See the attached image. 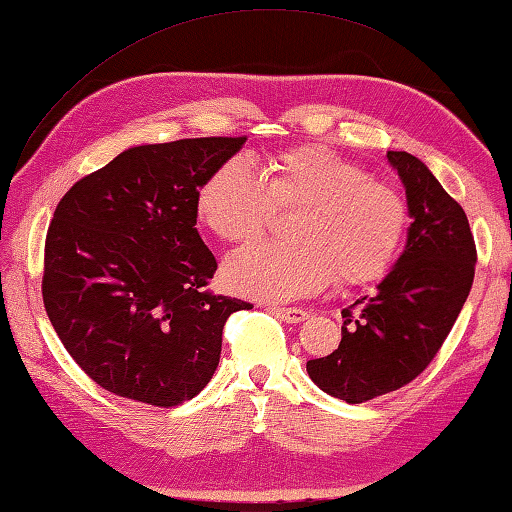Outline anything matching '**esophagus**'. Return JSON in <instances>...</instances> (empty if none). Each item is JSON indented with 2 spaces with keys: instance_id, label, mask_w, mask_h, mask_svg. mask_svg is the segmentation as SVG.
<instances>
[{
  "instance_id": "esophagus-1",
  "label": "esophagus",
  "mask_w": 512,
  "mask_h": 512,
  "mask_svg": "<svg viewBox=\"0 0 512 512\" xmlns=\"http://www.w3.org/2000/svg\"><path fill=\"white\" fill-rule=\"evenodd\" d=\"M271 315H276L278 319L286 321V323H302L308 319V313L302 308H280V306H271L269 308Z\"/></svg>"
}]
</instances>
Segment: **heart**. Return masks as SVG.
Returning <instances> with one entry per match:
<instances>
[{
	"label": "heart",
	"instance_id": "obj_1",
	"mask_svg": "<svg viewBox=\"0 0 512 512\" xmlns=\"http://www.w3.org/2000/svg\"><path fill=\"white\" fill-rule=\"evenodd\" d=\"M273 206H299L295 245H260L230 258L223 282L236 295L295 302L334 280L367 284L395 263L408 206L395 186L326 145L271 156L260 176L245 158H230L199 186L197 219L223 243L245 247L265 234Z\"/></svg>",
	"mask_w": 512,
	"mask_h": 512
}]
</instances>
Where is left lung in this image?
<instances>
[{"mask_svg": "<svg viewBox=\"0 0 512 512\" xmlns=\"http://www.w3.org/2000/svg\"><path fill=\"white\" fill-rule=\"evenodd\" d=\"M406 191V245L376 293L343 310L341 343L306 371L347 404L402 389L430 365L467 302L476 243L465 210L408 152H386Z\"/></svg>", "mask_w": 512, "mask_h": 512, "instance_id": "8db88e82", "label": "left lung"}]
</instances>
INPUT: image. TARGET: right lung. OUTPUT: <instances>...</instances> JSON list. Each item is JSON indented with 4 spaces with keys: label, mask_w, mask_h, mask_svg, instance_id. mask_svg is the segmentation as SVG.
Here are the masks:
<instances>
[{
    "label": "right lung",
    "mask_w": 512,
    "mask_h": 512,
    "mask_svg": "<svg viewBox=\"0 0 512 512\" xmlns=\"http://www.w3.org/2000/svg\"><path fill=\"white\" fill-rule=\"evenodd\" d=\"M245 136L136 145L60 199L45 239L47 317L106 391L178 406L219 365L226 319L252 304L204 291L217 260L195 197Z\"/></svg>",
    "instance_id": "obj_1"
}]
</instances>
